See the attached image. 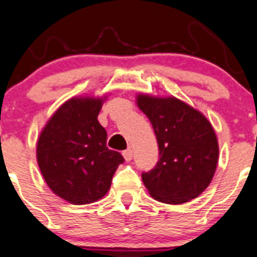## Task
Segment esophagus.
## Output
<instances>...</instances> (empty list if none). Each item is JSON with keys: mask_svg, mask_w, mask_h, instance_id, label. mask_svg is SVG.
I'll return each mask as SVG.
<instances>
[{"mask_svg": "<svg viewBox=\"0 0 257 257\" xmlns=\"http://www.w3.org/2000/svg\"><path fill=\"white\" fill-rule=\"evenodd\" d=\"M122 155H123L124 160L130 161L131 159H133V150H131V149H127V150H124L123 153H122Z\"/></svg>", "mask_w": 257, "mask_h": 257, "instance_id": "34e87169", "label": "esophagus"}]
</instances>
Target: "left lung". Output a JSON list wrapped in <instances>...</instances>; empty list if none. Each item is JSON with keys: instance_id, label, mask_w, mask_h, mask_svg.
Wrapping results in <instances>:
<instances>
[{"instance_id": "1", "label": "left lung", "mask_w": 257, "mask_h": 257, "mask_svg": "<svg viewBox=\"0 0 257 257\" xmlns=\"http://www.w3.org/2000/svg\"><path fill=\"white\" fill-rule=\"evenodd\" d=\"M138 106L153 124L159 161L141 178L154 199L182 204L194 199L212 182L218 143L211 122L185 102L139 94Z\"/></svg>"}]
</instances>
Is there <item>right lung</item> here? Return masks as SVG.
<instances>
[{
  "label": "right lung",
  "mask_w": 257,
  "mask_h": 257,
  "mask_svg": "<svg viewBox=\"0 0 257 257\" xmlns=\"http://www.w3.org/2000/svg\"><path fill=\"white\" fill-rule=\"evenodd\" d=\"M103 101L68 99L39 136L36 159L41 174L58 197L72 204H89L104 197L124 161L106 146L107 133L97 119Z\"/></svg>",
  "instance_id": "obj_1"
}]
</instances>
